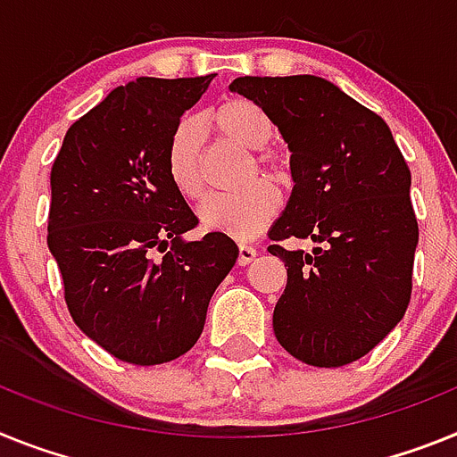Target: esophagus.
Returning <instances> with one entry per match:
<instances>
[{"label":"esophagus","instance_id":"esophagus-1","mask_svg":"<svg viewBox=\"0 0 457 457\" xmlns=\"http://www.w3.org/2000/svg\"><path fill=\"white\" fill-rule=\"evenodd\" d=\"M257 257V251L255 248H253V245H245V244H241L239 245V267H245V264H251L253 260H255Z\"/></svg>","mask_w":457,"mask_h":457}]
</instances>
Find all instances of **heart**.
I'll list each match as a JSON object with an SVG mask.
<instances>
[{
  "mask_svg": "<svg viewBox=\"0 0 457 457\" xmlns=\"http://www.w3.org/2000/svg\"><path fill=\"white\" fill-rule=\"evenodd\" d=\"M212 126L218 133L245 146L262 149L273 137V124L269 114L248 98H229L212 112ZM200 126L193 119H184L174 126L165 149V170L174 190L184 197H197L202 193L200 168ZM262 172L273 181H287V168L283 158L271 152L257 156ZM278 212V193L269 181H255L239 193H213L197 206L200 225L209 232H220L234 239H253L267 228Z\"/></svg>",
  "mask_w": 457,
  "mask_h": 457,
  "instance_id": "obj_1",
  "label": "heart"
}]
</instances>
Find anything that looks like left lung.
Returning a JSON list of instances; mask_svg holds the SVG:
<instances>
[{
	"instance_id": "8db88e82",
	"label": "left lung",
	"mask_w": 457,
	"mask_h": 457,
	"mask_svg": "<svg viewBox=\"0 0 457 457\" xmlns=\"http://www.w3.org/2000/svg\"><path fill=\"white\" fill-rule=\"evenodd\" d=\"M289 149L292 195L269 239H311V253L269 245L287 285L273 311L278 343L317 368L366 356L403 320L419 225L411 174L391 129L317 75L237 78Z\"/></svg>"
}]
</instances>
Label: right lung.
<instances>
[{"label":"right lung","mask_w":457,"mask_h":457,"mask_svg":"<svg viewBox=\"0 0 457 457\" xmlns=\"http://www.w3.org/2000/svg\"><path fill=\"white\" fill-rule=\"evenodd\" d=\"M213 75L137 78L66 130L50 174L47 248L73 322L119 361L156 366L186 354L239 248L197 225L168 179L165 149ZM162 252V256H156Z\"/></svg>","instance_id":"1"}]
</instances>
